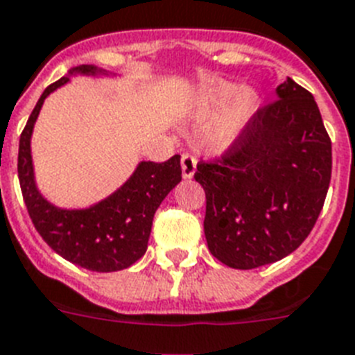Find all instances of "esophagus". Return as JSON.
<instances>
[{
  "label": "esophagus",
  "mask_w": 355,
  "mask_h": 355,
  "mask_svg": "<svg viewBox=\"0 0 355 355\" xmlns=\"http://www.w3.org/2000/svg\"><path fill=\"white\" fill-rule=\"evenodd\" d=\"M181 171H183V178L190 180L196 172V157L189 152H184L183 156H181Z\"/></svg>",
  "instance_id": "1"
}]
</instances>
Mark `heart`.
Listing matches in <instances>:
<instances>
[{
  "instance_id": "heart-1",
  "label": "heart",
  "mask_w": 355,
  "mask_h": 355,
  "mask_svg": "<svg viewBox=\"0 0 355 355\" xmlns=\"http://www.w3.org/2000/svg\"><path fill=\"white\" fill-rule=\"evenodd\" d=\"M228 101H232V103L228 105L223 119L219 121L218 128H216V137L219 141L232 139L237 132L245 127V123L254 114L257 105V98L254 92H248V90L239 92L236 85L221 81V83H214L203 90L201 99H199V108L203 114H212L225 107Z\"/></svg>"
}]
</instances>
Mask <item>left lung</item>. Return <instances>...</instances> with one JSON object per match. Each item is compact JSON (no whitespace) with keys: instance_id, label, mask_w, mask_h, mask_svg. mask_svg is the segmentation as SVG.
I'll return each instance as SVG.
<instances>
[{"instance_id":"8db88e82","label":"left lung","mask_w":355,"mask_h":355,"mask_svg":"<svg viewBox=\"0 0 355 355\" xmlns=\"http://www.w3.org/2000/svg\"><path fill=\"white\" fill-rule=\"evenodd\" d=\"M330 175L332 141L318 103L288 78L221 156L198 163L210 254L239 270L292 254L318 221Z\"/></svg>"}]
</instances>
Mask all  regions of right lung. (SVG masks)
<instances>
[{"instance_id":"add662e5","label":"right lung","mask_w":355,"mask_h":355,"mask_svg":"<svg viewBox=\"0 0 355 355\" xmlns=\"http://www.w3.org/2000/svg\"><path fill=\"white\" fill-rule=\"evenodd\" d=\"M72 72L96 74L98 69L81 65ZM67 81L69 78H61L46 87L19 137L17 178L23 199L40 236L67 261L92 272L123 270L146 252L154 214L181 181L180 156L163 163L141 161L121 189L90 209L63 210L51 205L34 183L31 136L45 98Z\"/></svg>"}]
</instances>
